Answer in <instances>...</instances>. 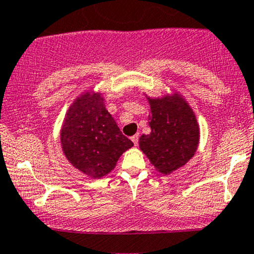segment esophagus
<instances>
[{
  "instance_id": "1",
  "label": "esophagus",
  "mask_w": 254,
  "mask_h": 254,
  "mask_svg": "<svg viewBox=\"0 0 254 254\" xmlns=\"http://www.w3.org/2000/svg\"><path fill=\"white\" fill-rule=\"evenodd\" d=\"M138 138H139L138 135H133L132 137H131V141L133 142V144L137 145V144H138Z\"/></svg>"
}]
</instances>
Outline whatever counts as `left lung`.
Returning a JSON list of instances; mask_svg holds the SVG:
<instances>
[{"mask_svg": "<svg viewBox=\"0 0 254 254\" xmlns=\"http://www.w3.org/2000/svg\"><path fill=\"white\" fill-rule=\"evenodd\" d=\"M145 98L150 105V133L139 137V149L157 172L170 176L196 154L199 124L190 104L177 90L157 98L145 94Z\"/></svg>", "mask_w": 254, "mask_h": 254, "instance_id": "obj_1", "label": "left lung"}]
</instances>
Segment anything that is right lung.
I'll return each mask as SVG.
<instances>
[{
	"label": "right lung",
	"instance_id": "obj_1",
	"mask_svg": "<svg viewBox=\"0 0 254 254\" xmlns=\"http://www.w3.org/2000/svg\"><path fill=\"white\" fill-rule=\"evenodd\" d=\"M104 95L86 90L74 100L61 127V145L72 167L93 179L109 174L133 143L105 107Z\"/></svg>",
	"mask_w": 254,
	"mask_h": 254
}]
</instances>
